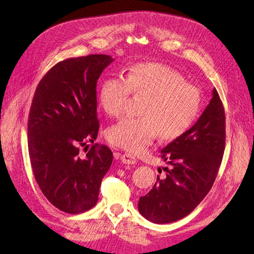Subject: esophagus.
I'll list each match as a JSON object with an SVG mask.
<instances>
[{"instance_id": "obj_1", "label": "esophagus", "mask_w": 254, "mask_h": 254, "mask_svg": "<svg viewBox=\"0 0 254 254\" xmlns=\"http://www.w3.org/2000/svg\"><path fill=\"white\" fill-rule=\"evenodd\" d=\"M121 161L123 164H127V165H134L136 163V158L131 154L124 153L123 155H121Z\"/></svg>"}]
</instances>
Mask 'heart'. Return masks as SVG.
<instances>
[{"label":"heart","mask_w":254,"mask_h":254,"mask_svg":"<svg viewBox=\"0 0 254 254\" xmlns=\"http://www.w3.org/2000/svg\"><path fill=\"white\" fill-rule=\"evenodd\" d=\"M144 97L138 113L141 117L123 118L107 128L110 144L138 154L158 136L174 141L195 122L201 110L202 97L195 86L187 83L177 69L155 62L137 63L126 77L113 75L102 83L99 101L111 117L127 111L131 95Z\"/></svg>","instance_id":"1"}]
</instances>
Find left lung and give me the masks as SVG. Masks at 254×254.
<instances>
[{"mask_svg":"<svg viewBox=\"0 0 254 254\" xmlns=\"http://www.w3.org/2000/svg\"><path fill=\"white\" fill-rule=\"evenodd\" d=\"M226 144V117L216 89L197 122L161 149L169 167L153 189L139 197L138 210L156 224H168L190 214L212 189ZM161 172V169H158Z\"/></svg>","mask_w":254,"mask_h":254,"instance_id":"1","label":"left lung"}]
</instances>
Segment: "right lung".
<instances>
[{
	"label": "right lung",
	"instance_id": "1",
	"mask_svg": "<svg viewBox=\"0 0 254 254\" xmlns=\"http://www.w3.org/2000/svg\"><path fill=\"white\" fill-rule=\"evenodd\" d=\"M112 61L107 55L65 59L35 90L27 127L30 163L44 195L62 212L94 207L112 164L111 149L94 143L99 131L97 80ZM83 147L85 156L80 155Z\"/></svg>",
	"mask_w": 254,
	"mask_h": 254
}]
</instances>
